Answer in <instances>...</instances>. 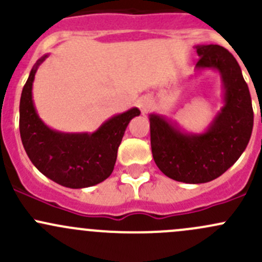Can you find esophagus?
Returning a JSON list of instances; mask_svg holds the SVG:
<instances>
[{
    "label": "esophagus",
    "mask_w": 262,
    "mask_h": 262,
    "mask_svg": "<svg viewBox=\"0 0 262 262\" xmlns=\"http://www.w3.org/2000/svg\"><path fill=\"white\" fill-rule=\"evenodd\" d=\"M139 106H141L142 112L147 113L150 107V101L149 100H141V101H139Z\"/></svg>",
    "instance_id": "obj_1"
}]
</instances>
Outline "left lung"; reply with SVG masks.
Returning a JSON list of instances; mask_svg holds the SVG:
<instances>
[{
    "label": "left lung",
    "mask_w": 262,
    "mask_h": 262,
    "mask_svg": "<svg viewBox=\"0 0 262 262\" xmlns=\"http://www.w3.org/2000/svg\"><path fill=\"white\" fill-rule=\"evenodd\" d=\"M196 70L222 76L224 106L202 134L184 133L165 116L150 114V148L157 167L172 180L203 184L219 178L244 153L251 138L253 110L236 58L216 44L196 46Z\"/></svg>",
    "instance_id": "1"
}]
</instances>
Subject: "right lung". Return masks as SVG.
<instances>
[{"mask_svg":"<svg viewBox=\"0 0 262 262\" xmlns=\"http://www.w3.org/2000/svg\"><path fill=\"white\" fill-rule=\"evenodd\" d=\"M47 57L35 63L21 92L23 146L33 165L50 180L71 189L94 186L112 175L124 132L141 112L133 107L113 116L91 134L53 130L39 118L31 92L36 70Z\"/></svg>","mask_w":262,"mask_h":262,"instance_id":"right-lung-1","label":"right lung"}]
</instances>
